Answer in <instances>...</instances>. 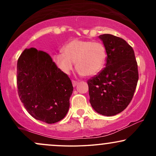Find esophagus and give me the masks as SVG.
<instances>
[{
    "mask_svg": "<svg viewBox=\"0 0 156 156\" xmlns=\"http://www.w3.org/2000/svg\"><path fill=\"white\" fill-rule=\"evenodd\" d=\"M72 83H73V87H76V86L78 85V82L76 81V80H73Z\"/></svg>",
    "mask_w": 156,
    "mask_h": 156,
    "instance_id": "obj_1",
    "label": "esophagus"
}]
</instances>
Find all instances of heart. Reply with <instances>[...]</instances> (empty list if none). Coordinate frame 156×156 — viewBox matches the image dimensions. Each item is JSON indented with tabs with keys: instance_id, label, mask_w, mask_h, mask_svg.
<instances>
[{
	"instance_id": "obj_1",
	"label": "heart",
	"mask_w": 156,
	"mask_h": 156,
	"mask_svg": "<svg viewBox=\"0 0 156 156\" xmlns=\"http://www.w3.org/2000/svg\"><path fill=\"white\" fill-rule=\"evenodd\" d=\"M62 51L53 55V61L66 75L73 70L74 62L80 76H95L104 67L106 51L101 42L73 39L62 48Z\"/></svg>"
}]
</instances>
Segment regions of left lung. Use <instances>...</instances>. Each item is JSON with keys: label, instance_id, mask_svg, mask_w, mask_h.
<instances>
[{"label": "left lung", "instance_id": "obj_1", "mask_svg": "<svg viewBox=\"0 0 156 156\" xmlns=\"http://www.w3.org/2000/svg\"><path fill=\"white\" fill-rule=\"evenodd\" d=\"M99 38L106 51L105 67L89 79V102L98 114L111 117L126 108L136 88L139 73L134 51L123 39L112 34Z\"/></svg>", "mask_w": 156, "mask_h": 156}]
</instances>
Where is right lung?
<instances>
[{
    "instance_id": "obj_1",
    "label": "right lung",
    "mask_w": 156,
    "mask_h": 156,
    "mask_svg": "<svg viewBox=\"0 0 156 156\" xmlns=\"http://www.w3.org/2000/svg\"><path fill=\"white\" fill-rule=\"evenodd\" d=\"M17 69L18 94L27 112L48 124L62 120L69 111L73 91L67 75L47 53L34 48L23 52Z\"/></svg>"
}]
</instances>
